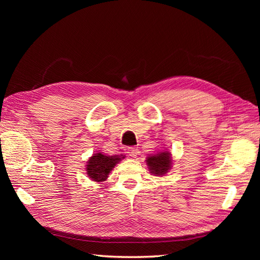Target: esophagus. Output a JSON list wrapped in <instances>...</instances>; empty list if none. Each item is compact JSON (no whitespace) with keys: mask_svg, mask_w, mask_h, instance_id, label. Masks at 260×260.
Returning a JSON list of instances; mask_svg holds the SVG:
<instances>
[{"mask_svg":"<svg viewBox=\"0 0 260 260\" xmlns=\"http://www.w3.org/2000/svg\"><path fill=\"white\" fill-rule=\"evenodd\" d=\"M127 154L131 157H137L139 154V148L136 146H131L127 148Z\"/></svg>","mask_w":260,"mask_h":260,"instance_id":"34e87169","label":"esophagus"}]
</instances>
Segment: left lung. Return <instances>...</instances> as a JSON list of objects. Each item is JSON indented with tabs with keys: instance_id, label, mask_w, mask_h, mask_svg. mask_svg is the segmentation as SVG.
I'll return each instance as SVG.
<instances>
[{
	"instance_id": "8db88e82",
	"label": "left lung",
	"mask_w": 260,
	"mask_h": 260,
	"mask_svg": "<svg viewBox=\"0 0 260 260\" xmlns=\"http://www.w3.org/2000/svg\"><path fill=\"white\" fill-rule=\"evenodd\" d=\"M146 164L153 175L162 176L171 168V154L169 152H161L151 155L146 158Z\"/></svg>"
}]
</instances>
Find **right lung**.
I'll use <instances>...</instances> for the list:
<instances>
[{"mask_svg":"<svg viewBox=\"0 0 260 260\" xmlns=\"http://www.w3.org/2000/svg\"><path fill=\"white\" fill-rule=\"evenodd\" d=\"M121 158H124V156H106L102 153L93 154L86 165V174L93 181L103 182Z\"/></svg>","mask_w":260,"mask_h":260,"instance_id":"add662e5","label":"right lung"}]
</instances>
